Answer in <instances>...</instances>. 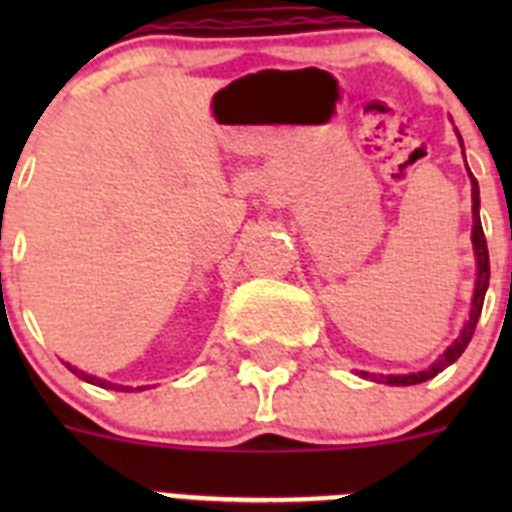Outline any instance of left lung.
<instances>
[{"label":"left lung","mask_w":512,"mask_h":512,"mask_svg":"<svg viewBox=\"0 0 512 512\" xmlns=\"http://www.w3.org/2000/svg\"><path fill=\"white\" fill-rule=\"evenodd\" d=\"M459 135V133H456ZM461 140V135H459ZM461 151H464V143H461ZM467 161V158H464ZM469 171V166H467ZM469 182H472V248H474V264H477V279H474V292H472V307H469V318L464 323V328L459 330V336L454 338L446 351L433 361L428 369L423 372H410V374H369L361 372L364 379H372V382L379 384H390V387H410V384H420L428 382V379L436 377L438 372H443L446 366L454 364L461 354H464V348L469 346L474 336V328H477V320L482 315V305H485V292L490 287V253H487V241L485 233H482V220H479V184L474 179V174L469 171Z\"/></svg>","instance_id":"left-lung-1"}]
</instances>
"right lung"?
Wrapping results in <instances>:
<instances>
[{
	"label": "right lung",
	"instance_id": "obj_1",
	"mask_svg": "<svg viewBox=\"0 0 512 512\" xmlns=\"http://www.w3.org/2000/svg\"><path fill=\"white\" fill-rule=\"evenodd\" d=\"M66 366H69L71 372H74L79 379H84V382H89V384H97V387H104V390L133 392V387H122V384H112V382H107V379H99V377H94V374L81 372V369H76V366H71V364H66ZM143 390H148V384H146V387H135V392H143Z\"/></svg>",
	"mask_w": 512,
	"mask_h": 512
}]
</instances>
